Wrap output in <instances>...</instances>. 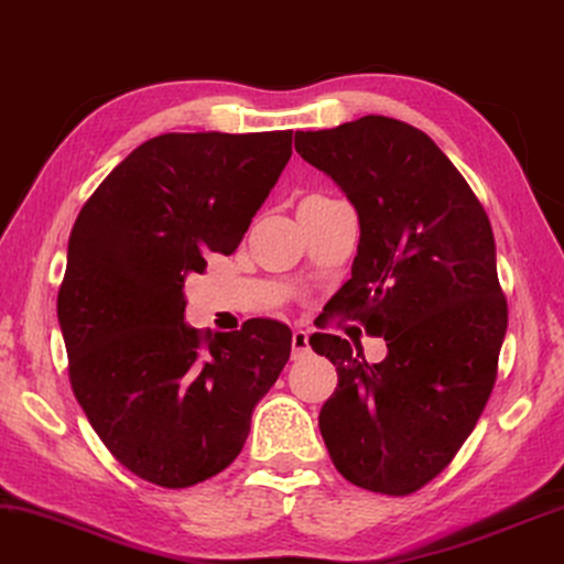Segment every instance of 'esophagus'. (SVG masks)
<instances>
[{"mask_svg":"<svg viewBox=\"0 0 564 564\" xmlns=\"http://www.w3.org/2000/svg\"><path fill=\"white\" fill-rule=\"evenodd\" d=\"M308 351H311L308 334L304 329H293V334H291V355H293V359L306 357Z\"/></svg>","mask_w":564,"mask_h":564,"instance_id":"esophagus-1","label":"esophagus"}]
</instances>
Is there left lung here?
I'll use <instances>...</instances> for the list:
<instances>
[{
	"mask_svg": "<svg viewBox=\"0 0 564 564\" xmlns=\"http://www.w3.org/2000/svg\"><path fill=\"white\" fill-rule=\"evenodd\" d=\"M296 151L359 215L351 279L332 311L388 341V357L369 365L341 336H311L339 375L318 415L322 438L347 481L408 497L451 464L497 382L509 311L491 223L410 123L362 116L296 131Z\"/></svg>",
	"mask_w": 564,
	"mask_h": 564,
	"instance_id": "left-lung-1",
	"label": "left lung"
}]
</instances>
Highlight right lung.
I'll use <instances>...</instances> for the list:
<instances>
[{
	"label": "right lung",
	"instance_id": "right-lung-1",
	"mask_svg": "<svg viewBox=\"0 0 564 564\" xmlns=\"http://www.w3.org/2000/svg\"><path fill=\"white\" fill-rule=\"evenodd\" d=\"M291 131L162 133L83 205L57 293L75 400L113 458L164 489L228 468L258 400L291 357V329L184 324V279L230 256L291 159Z\"/></svg>",
	"mask_w": 564,
	"mask_h": 564
}]
</instances>
